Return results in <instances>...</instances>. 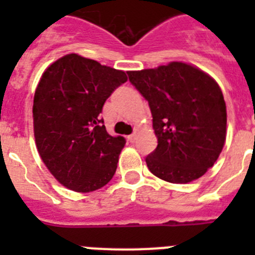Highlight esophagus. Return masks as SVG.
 <instances>
[{
	"label": "esophagus",
	"instance_id": "34e87169",
	"mask_svg": "<svg viewBox=\"0 0 255 255\" xmlns=\"http://www.w3.org/2000/svg\"><path fill=\"white\" fill-rule=\"evenodd\" d=\"M128 140H129L130 143H134V141L136 140V132H132V134H130L129 136H128Z\"/></svg>",
	"mask_w": 255,
	"mask_h": 255
}]
</instances>
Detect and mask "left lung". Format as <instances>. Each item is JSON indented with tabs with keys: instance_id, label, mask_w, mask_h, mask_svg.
Instances as JSON below:
<instances>
[{
	"instance_id": "left-lung-1",
	"label": "left lung",
	"mask_w": 255,
	"mask_h": 255,
	"mask_svg": "<svg viewBox=\"0 0 255 255\" xmlns=\"http://www.w3.org/2000/svg\"><path fill=\"white\" fill-rule=\"evenodd\" d=\"M128 75L148 101L158 139L157 148L145 157L150 172L173 184L203 176L226 140V103L217 83L184 62Z\"/></svg>"
}]
</instances>
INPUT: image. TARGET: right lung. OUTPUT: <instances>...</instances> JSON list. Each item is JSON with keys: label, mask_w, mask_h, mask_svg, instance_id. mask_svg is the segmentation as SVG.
Returning <instances> with one entry per match:
<instances>
[{"label": "right lung", "mask_w": 255, "mask_h": 255, "mask_svg": "<svg viewBox=\"0 0 255 255\" xmlns=\"http://www.w3.org/2000/svg\"><path fill=\"white\" fill-rule=\"evenodd\" d=\"M128 80L121 70L70 53L46 70L35 89L33 124L37 149L58 182L79 193L114 177L124 136L103 125L106 100Z\"/></svg>", "instance_id": "1"}]
</instances>
